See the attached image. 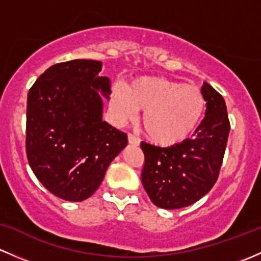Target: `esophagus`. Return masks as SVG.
<instances>
[{
    "mask_svg": "<svg viewBox=\"0 0 261 261\" xmlns=\"http://www.w3.org/2000/svg\"><path fill=\"white\" fill-rule=\"evenodd\" d=\"M128 142L133 146H139V139L137 137H134L133 134H128Z\"/></svg>",
    "mask_w": 261,
    "mask_h": 261,
    "instance_id": "34e87169",
    "label": "esophagus"
}]
</instances>
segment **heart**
I'll return each mask as SVG.
<instances>
[{"label": "heart", "instance_id": "heart-1", "mask_svg": "<svg viewBox=\"0 0 261 261\" xmlns=\"http://www.w3.org/2000/svg\"><path fill=\"white\" fill-rule=\"evenodd\" d=\"M206 100L195 85L161 76H142L125 90L113 94L111 108L115 119L125 123L143 111L142 127L152 142L174 146L196 130L202 119Z\"/></svg>", "mask_w": 261, "mask_h": 261}]
</instances>
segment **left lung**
<instances>
[{
  "label": "left lung",
  "instance_id": "8db88e82",
  "mask_svg": "<svg viewBox=\"0 0 261 261\" xmlns=\"http://www.w3.org/2000/svg\"><path fill=\"white\" fill-rule=\"evenodd\" d=\"M201 91L206 113L193 138L166 148L141 143L144 153L142 184L150 201L165 210L195 203L219 177L230 132L226 104L208 83H203Z\"/></svg>",
  "mask_w": 261,
  "mask_h": 261
}]
</instances>
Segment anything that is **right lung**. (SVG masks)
Wrapping results in <instances>:
<instances>
[{"mask_svg":"<svg viewBox=\"0 0 261 261\" xmlns=\"http://www.w3.org/2000/svg\"><path fill=\"white\" fill-rule=\"evenodd\" d=\"M100 70V61L85 59L56 64L29 90V165L45 189L71 202L98 190L128 144L127 134L103 120L111 80Z\"/></svg>","mask_w":261,"mask_h":261,"instance_id":"1","label":"right lung"}]
</instances>
